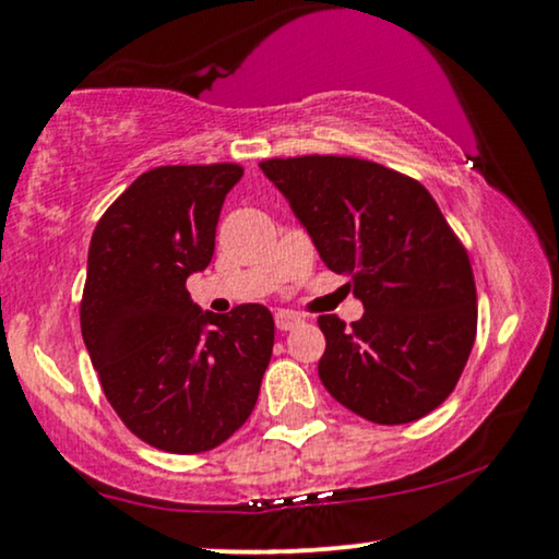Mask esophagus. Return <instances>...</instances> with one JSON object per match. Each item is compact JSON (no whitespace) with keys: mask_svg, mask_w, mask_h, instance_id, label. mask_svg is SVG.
<instances>
[{"mask_svg":"<svg viewBox=\"0 0 559 559\" xmlns=\"http://www.w3.org/2000/svg\"><path fill=\"white\" fill-rule=\"evenodd\" d=\"M304 319L298 313H290V311H278L276 313V329L278 331H290L294 326H298Z\"/></svg>","mask_w":559,"mask_h":559,"instance_id":"34e87169","label":"esophagus"}]
</instances>
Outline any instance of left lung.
I'll return each instance as SVG.
<instances>
[{
  "label": "left lung",
  "instance_id": "8db88e82",
  "mask_svg": "<svg viewBox=\"0 0 559 559\" xmlns=\"http://www.w3.org/2000/svg\"><path fill=\"white\" fill-rule=\"evenodd\" d=\"M261 170L346 276L364 316H319V377L373 424H409L452 394L477 336L469 255L429 190L384 165L338 155L273 157Z\"/></svg>",
  "mask_w": 559,
  "mask_h": 559
}]
</instances>
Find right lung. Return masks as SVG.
<instances>
[{"label":"right lung","mask_w":559,"mask_h":559,"mask_svg":"<svg viewBox=\"0 0 559 559\" xmlns=\"http://www.w3.org/2000/svg\"><path fill=\"white\" fill-rule=\"evenodd\" d=\"M240 175L233 163L147 170L90 240L82 338L124 427L163 452H207L243 427L273 354L269 308L200 311L186 288L211 263Z\"/></svg>","instance_id":"1"}]
</instances>
